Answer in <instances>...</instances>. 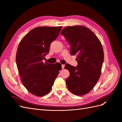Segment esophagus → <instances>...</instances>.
<instances>
[{
	"label": "esophagus",
	"mask_w": 122,
	"mask_h": 122,
	"mask_svg": "<svg viewBox=\"0 0 122 122\" xmlns=\"http://www.w3.org/2000/svg\"><path fill=\"white\" fill-rule=\"evenodd\" d=\"M64 68H65V65H61V68L62 69H64Z\"/></svg>",
	"instance_id": "34e87169"
}]
</instances>
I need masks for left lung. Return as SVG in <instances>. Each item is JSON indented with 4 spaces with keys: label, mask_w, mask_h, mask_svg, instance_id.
<instances>
[{
    "label": "left lung",
    "mask_w": 122,
    "mask_h": 122,
    "mask_svg": "<svg viewBox=\"0 0 122 122\" xmlns=\"http://www.w3.org/2000/svg\"><path fill=\"white\" fill-rule=\"evenodd\" d=\"M70 44L72 55H76L78 65L69 64L65 69L70 76L66 85L72 94L82 96L93 89L101 75L104 52L101 42L88 28L81 25L67 26L61 32Z\"/></svg>",
    "instance_id": "1"
}]
</instances>
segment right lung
Returning <instances> with one entry per match:
<instances>
[{
  "label": "right lung",
  "instance_id": "add662e5",
  "mask_svg": "<svg viewBox=\"0 0 122 122\" xmlns=\"http://www.w3.org/2000/svg\"><path fill=\"white\" fill-rule=\"evenodd\" d=\"M61 28L62 26L36 27L24 36L18 45L16 60L21 80L27 91L36 96L49 93L61 69L59 62L49 64L42 61Z\"/></svg>",
  "mask_w": 122,
  "mask_h": 122
}]
</instances>
